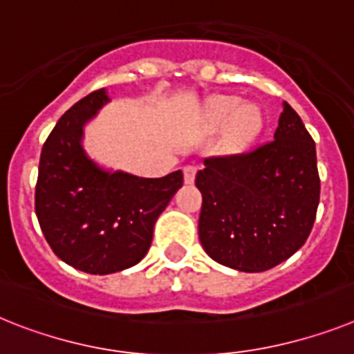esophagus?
Segmentation results:
<instances>
[{
    "instance_id": "34e87169",
    "label": "esophagus",
    "mask_w": 354,
    "mask_h": 354,
    "mask_svg": "<svg viewBox=\"0 0 354 354\" xmlns=\"http://www.w3.org/2000/svg\"><path fill=\"white\" fill-rule=\"evenodd\" d=\"M196 172H198V167L196 165H185L183 167V180H185V183H194V178H196Z\"/></svg>"
}]
</instances>
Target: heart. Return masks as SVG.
Returning <instances> with one entry per match:
<instances>
[{
  "label": "heart",
  "instance_id": "b5f03b06",
  "mask_svg": "<svg viewBox=\"0 0 354 354\" xmlns=\"http://www.w3.org/2000/svg\"><path fill=\"white\" fill-rule=\"evenodd\" d=\"M205 118L212 127H225L223 142L228 151L250 147L263 133L266 117L259 104L243 102L236 95H216L205 104Z\"/></svg>",
  "mask_w": 354,
  "mask_h": 354
}]
</instances>
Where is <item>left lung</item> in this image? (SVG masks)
<instances>
[{
    "instance_id": "1",
    "label": "left lung",
    "mask_w": 354,
    "mask_h": 354,
    "mask_svg": "<svg viewBox=\"0 0 354 354\" xmlns=\"http://www.w3.org/2000/svg\"><path fill=\"white\" fill-rule=\"evenodd\" d=\"M200 243L216 263L255 273L290 259L313 228L320 198L315 142L283 102L273 140L236 156L207 158Z\"/></svg>"
}]
</instances>
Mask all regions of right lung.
I'll return each instance as SVG.
<instances>
[{
    "label": "right lung",
    "mask_w": 354,
    "mask_h": 354,
    "mask_svg": "<svg viewBox=\"0 0 354 354\" xmlns=\"http://www.w3.org/2000/svg\"><path fill=\"white\" fill-rule=\"evenodd\" d=\"M106 88L68 109L41 151L35 214L53 254L93 275L140 263L154 223L183 185V172L140 178L100 165L84 149V127L109 102Z\"/></svg>",
    "instance_id": "1"
}]
</instances>
